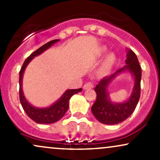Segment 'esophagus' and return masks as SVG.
I'll return each instance as SVG.
<instances>
[{
  "instance_id": "esophagus-1",
  "label": "esophagus",
  "mask_w": 160,
  "mask_h": 160,
  "mask_svg": "<svg viewBox=\"0 0 160 160\" xmlns=\"http://www.w3.org/2000/svg\"><path fill=\"white\" fill-rule=\"evenodd\" d=\"M93 84L92 83V82H86V84H84L83 86V89H92V88H93Z\"/></svg>"
}]
</instances>
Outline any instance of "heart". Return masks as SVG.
Wrapping results in <instances>:
<instances>
[{
  "mask_svg": "<svg viewBox=\"0 0 160 160\" xmlns=\"http://www.w3.org/2000/svg\"><path fill=\"white\" fill-rule=\"evenodd\" d=\"M105 52V50L104 49H102V50L100 51L99 52V55L102 56L104 53ZM116 62V58L113 55L110 54L108 56H106V58H104V61L102 62V65H101L100 67V72L101 74H107L110 71H111L112 68L113 67Z\"/></svg>",
  "mask_w": 160,
  "mask_h": 160,
  "instance_id": "1",
  "label": "heart"
}]
</instances>
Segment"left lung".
Masks as SVG:
<instances>
[{
  "label": "left lung",
  "instance_id": "obj_1",
  "mask_svg": "<svg viewBox=\"0 0 160 160\" xmlns=\"http://www.w3.org/2000/svg\"><path fill=\"white\" fill-rule=\"evenodd\" d=\"M125 62L126 65L123 68L102 79L95 88L97 97L92 106V112L95 118L103 124L115 125L123 122L135 111L140 98L141 68L136 55L132 50H128ZM126 70L130 72L135 80L133 92L126 102L113 103L109 99L107 88L117 75Z\"/></svg>",
  "mask_w": 160,
  "mask_h": 160
}]
</instances>
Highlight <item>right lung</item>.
I'll return each instance as SVG.
<instances>
[{"mask_svg":"<svg viewBox=\"0 0 160 160\" xmlns=\"http://www.w3.org/2000/svg\"><path fill=\"white\" fill-rule=\"evenodd\" d=\"M59 40H53L48 43H45L39 49H37L34 52L32 53L24 62L22 68L19 71V99L22 106L24 111L27 113V115L36 122L37 123L40 124H50L54 123L59 120H61L64 115L65 114L66 111H68L69 107V100L72 95L76 93L80 92L82 91V89H68L65 92L62 97L55 102L54 104L49 106V108H35L29 104L28 102L25 98V95L23 94L22 91V77L25 68L28 65V63L34 58V57L40 55L45 50L49 49L51 46L54 44L55 43L58 42Z\"/></svg>","mask_w":160,"mask_h":160,"instance_id":"obj_1","label":"right lung"}]
</instances>
